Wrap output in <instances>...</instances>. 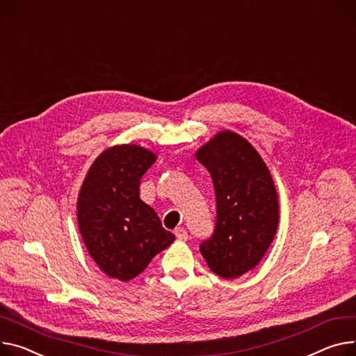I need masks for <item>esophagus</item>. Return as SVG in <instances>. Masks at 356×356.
I'll return each mask as SVG.
<instances>
[{
	"label": "esophagus",
	"instance_id": "34e87169",
	"mask_svg": "<svg viewBox=\"0 0 356 356\" xmlns=\"http://www.w3.org/2000/svg\"><path fill=\"white\" fill-rule=\"evenodd\" d=\"M175 236L179 239V241H186L188 239V232L185 228H177L175 229Z\"/></svg>",
	"mask_w": 356,
	"mask_h": 356
}]
</instances>
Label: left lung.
<instances>
[{"label": "left lung", "instance_id": "8db88e82", "mask_svg": "<svg viewBox=\"0 0 356 356\" xmlns=\"http://www.w3.org/2000/svg\"><path fill=\"white\" fill-rule=\"evenodd\" d=\"M195 156L211 174L216 198L215 229L200 251L218 277L239 278L259 264L277 234L275 184L258 151L232 131L218 132Z\"/></svg>", "mask_w": 356, "mask_h": 356}]
</instances>
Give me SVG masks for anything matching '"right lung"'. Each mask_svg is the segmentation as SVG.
<instances>
[{
  "mask_svg": "<svg viewBox=\"0 0 356 356\" xmlns=\"http://www.w3.org/2000/svg\"><path fill=\"white\" fill-rule=\"evenodd\" d=\"M156 155L132 144L105 149L79 189L76 220L91 258L109 278H135L174 242L156 212L140 198L143 175Z\"/></svg>",
  "mask_w": 356,
  "mask_h": 356,
  "instance_id": "obj_1",
  "label": "right lung"
}]
</instances>
